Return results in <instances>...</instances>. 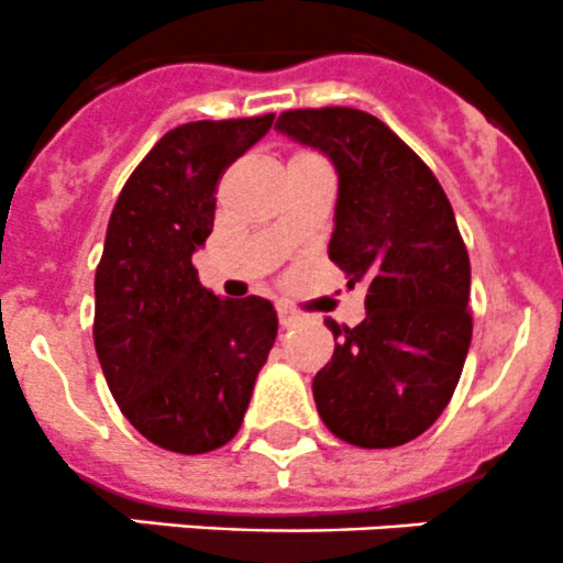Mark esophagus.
<instances>
[{
    "label": "esophagus",
    "instance_id": "34e87169",
    "mask_svg": "<svg viewBox=\"0 0 563 563\" xmlns=\"http://www.w3.org/2000/svg\"><path fill=\"white\" fill-rule=\"evenodd\" d=\"M300 317H298V311H292L289 309V306H279V322L284 328H289V325H295V322H298Z\"/></svg>",
    "mask_w": 563,
    "mask_h": 563
}]
</instances>
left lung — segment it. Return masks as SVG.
<instances>
[{"mask_svg":"<svg viewBox=\"0 0 563 563\" xmlns=\"http://www.w3.org/2000/svg\"><path fill=\"white\" fill-rule=\"evenodd\" d=\"M276 128L339 175L328 257L366 287V317L339 328L311 391L328 430L391 449L430 430L471 347V260L430 166L377 117L347 106L284 111Z\"/></svg>","mask_w":563,"mask_h":563,"instance_id":"1","label":"left lung"}]
</instances>
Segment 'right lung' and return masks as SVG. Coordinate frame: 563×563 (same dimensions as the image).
Masks as SVG:
<instances>
[{"mask_svg": "<svg viewBox=\"0 0 563 563\" xmlns=\"http://www.w3.org/2000/svg\"><path fill=\"white\" fill-rule=\"evenodd\" d=\"M276 114L164 133L117 197L95 271V353L122 416L155 446L205 454L241 430L279 331L274 303L202 287L216 186Z\"/></svg>", "mask_w": 563, "mask_h": 563, "instance_id": "right-lung-1", "label": "right lung"}]
</instances>
